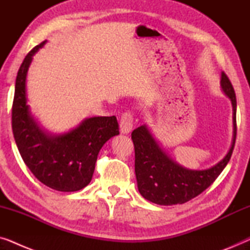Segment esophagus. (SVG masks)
<instances>
[{
  "instance_id": "1",
  "label": "esophagus",
  "mask_w": 250,
  "mask_h": 250,
  "mask_svg": "<svg viewBox=\"0 0 250 250\" xmlns=\"http://www.w3.org/2000/svg\"><path fill=\"white\" fill-rule=\"evenodd\" d=\"M119 127H121L122 134H128V133L132 131V128H133V116L129 114V112H125V114L122 116Z\"/></svg>"
}]
</instances>
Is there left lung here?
Returning a JSON list of instances; mask_svg holds the SVG:
<instances>
[{
	"mask_svg": "<svg viewBox=\"0 0 250 250\" xmlns=\"http://www.w3.org/2000/svg\"><path fill=\"white\" fill-rule=\"evenodd\" d=\"M221 90L232 104L233 135L230 149L223 159L209 168L190 169L167 155L146 124L132 132L135 150V176L139 192L145 199L162 206L184 204L207 189L228 165L233 151L237 124V99L230 80L221 74Z\"/></svg>",
	"mask_w": 250,
	"mask_h": 250,
	"instance_id": "left-lung-1",
	"label": "left lung"
}]
</instances>
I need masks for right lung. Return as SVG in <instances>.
<instances>
[{
	"mask_svg": "<svg viewBox=\"0 0 250 250\" xmlns=\"http://www.w3.org/2000/svg\"><path fill=\"white\" fill-rule=\"evenodd\" d=\"M44 41L23 59L16 80L12 131L21 158L40 182L62 192L83 189L91 182L99 151L119 134L115 116L88 117L68 132L54 134L41 127L27 104L26 81L33 57Z\"/></svg>",
	"mask_w": 250,
	"mask_h": 250,
	"instance_id": "obj_1",
	"label": "right lung"
}]
</instances>
